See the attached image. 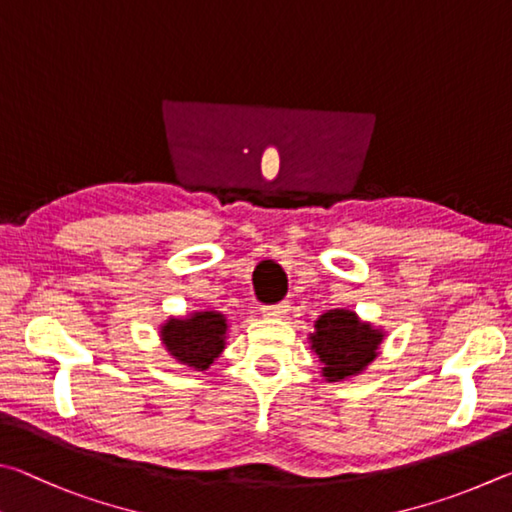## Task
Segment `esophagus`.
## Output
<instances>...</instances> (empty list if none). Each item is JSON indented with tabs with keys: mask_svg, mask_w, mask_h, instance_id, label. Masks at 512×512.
I'll return each instance as SVG.
<instances>
[{
	"mask_svg": "<svg viewBox=\"0 0 512 512\" xmlns=\"http://www.w3.org/2000/svg\"><path fill=\"white\" fill-rule=\"evenodd\" d=\"M288 310H290V306L288 303H276V306H265V308H261V312H263V317H267V319H279V317H283V315H288Z\"/></svg>",
	"mask_w": 512,
	"mask_h": 512,
	"instance_id": "34e87169",
	"label": "esophagus"
}]
</instances>
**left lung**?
<instances>
[{
  "mask_svg": "<svg viewBox=\"0 0 512 512\" xmlns=\"http://www.w3.org/2000/svg\"><path fill=\"white\" fill-rule=\"evenodd\" d=\"M310 351L317 355L326 382H344L360 375L380 355L384 330L362 321L346 308L326 310L308 335Z\"/></svg>",
  "mask_w": 512,
  "mask_h": 512,
  "instance_id": "8db88e82",
  "label": "left lung"
}]
</instances>
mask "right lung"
Wrapping results in <instances>:
<instances>
[{"instance_id":"1","label":"right lung","mask_w":512,"mask_h":512,"mask_svg":"<svg viewBox=\"0 0 512 512\" xmlns=\"http://www.w3.org/2000/svg\"><path fill=\"white\" fill-rule=\"evenodd\" d=\"M227 317L218 310H193L186 317H170L159 326L166 353L186 369L206 371L227 344Z\"/></svg>"}]
</instances>
